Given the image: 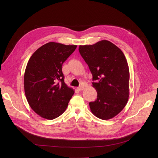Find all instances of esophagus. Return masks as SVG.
I'll use <instances>...</instances> for the list:
<instances>
[{
	"label": "esophagus",
	"mask_w": 158,
	"mask_h": 158,
	"mask_svg": "<svg viewBox=\"0 0 158 158\" xmlns=\"http://www.w3.org/2000/svg\"><path fill=\"white\" fill-rule=\"evenodd\" d=\"M84 86H82V85H81V86H79V87H78L77 89V90L78 91H82V90L84 89Z\"/></svg>",
	"instance_id": "1"
}]
</instances>
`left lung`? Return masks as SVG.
Returning <instances> with one entry per match:
<instances>
[{
	"label": "left lung",
	"mask_w": 158,
	"mask_h": 158,
	"mask_svg": "<svg viewBox=\"0 0 158 158\" xmlns=\"http://www.w3.org/2000/svg\"><path fill=\"white\" fill-rule=\"evenodd\" d=\"M79 51L93 74L97 99L90 102L92 113L107 120L126 106L129 96V70L123 51L113 43L102 40L93 45L79 46Z\"/></svg>",
	"instance_id": "obj_1"
}]
</instances>
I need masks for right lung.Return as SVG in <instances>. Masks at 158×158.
Wrapping results in <instances>:
<instances>
[{"label":"right lung","mask_w":158,"mask_h":158,"mask_svg":"<svg viewBox=\"0 0 158 158\" xmlns=\"http://www.w3.org/2000/svg\"><path fill=\"white\" fill-rule=\"evenodd\" d=\"M77 48L51 42L32 55L24 73V91L32 109L49 120L60 116L74 94L64 82L62 64Z\"/></svg>","instance_id":"right-lung-1"}]
</instances>
